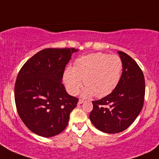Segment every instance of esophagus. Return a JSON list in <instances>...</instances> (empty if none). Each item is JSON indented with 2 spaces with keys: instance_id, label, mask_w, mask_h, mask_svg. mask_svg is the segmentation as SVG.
Here are the masks:
<instances>
[{
  "instance_id": "esophagus-1",
  "label": "esophagus",
  "mask_w": 159,
  "mask_h": 159,
  "mask_svg": "<svg viewBox=\"0 0 159 159\" xmlns=\"http://www.w3.org/2000/svg\"><path fill=\"white\" fill-rule=\"evenodd\" d=\"M84 100H81V99H80V100L78 101V105H81V104H82V103H84Z\"/></svg>"
}]
</instances>
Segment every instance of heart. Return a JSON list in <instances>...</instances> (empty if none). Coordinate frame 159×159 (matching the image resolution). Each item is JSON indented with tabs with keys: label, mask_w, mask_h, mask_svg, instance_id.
<instances>
[{
	"label": "heart",
	"mask_w": 159,
	"mask_h": 159,
	"mask_svg": "<svg viewBox=\"0 0 159 159\" xmlns=\"http://www.w3.org/2000/svg\"><path fill=\"white\" fill-rule=\"evenodd\" d=\"M123 63L118 55L105 53H94L77 59L75 68L68 66L63 74V81L67 91L76 95L82 87L84 98L95 95L103 98L115 90L119 83Z\"/></svg>",
	"instance_id": "1"
}]
</instances>
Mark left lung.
Instances as JSON below:
<instances>
[{
    "label": "left lung",
    "mask_w": 159,
    "mask_h": 159,
    "mask_svg": "<svg viewBox=\"0 0 159 159\" xmlns=\"http://www.w3.org/2000/svg\"><path fill=\"white\" fill-rule=\"evenodd\" d=\"M123 63L119 83L108 95L94 101L89 118L96 129L115 134L127 129L142 109L145 78L138 64L129 55L118 51Z\"/></svg>",
    "instance_id": "obj_1"
}]
</instances>
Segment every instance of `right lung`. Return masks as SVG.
Here are the masks:
<instances>
[{
    "mask_svg": "<svg viewBox=\"0 0 159 159\" xmlns=\"http://www.w3.org/2000/svg\"><path fill=\"white\" fill-rule=\"evenodd\" d=\"M75 48H46L31 57L17 77L14 99L22 121L32 132L44 138L67 127L78 99L67 93L62 78Z\"/></svg>",
    "mask_w": 159,
    "mask_h": 159,
    "instance_id": "right-lung-1",
    "label": "right lung"
}]
</instances>
